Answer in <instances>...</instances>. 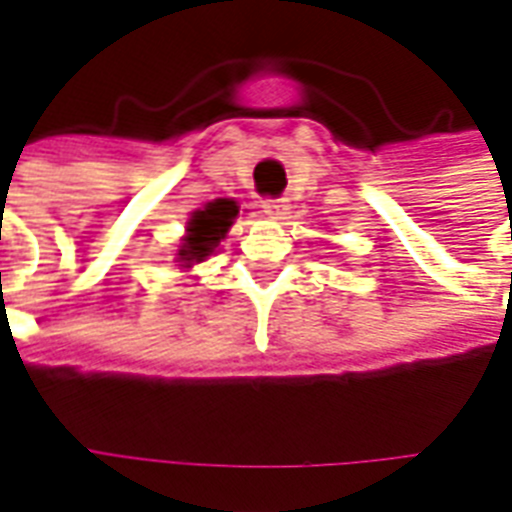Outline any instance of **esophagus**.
I'll return each mask as SVG.
<instances>
[{"label": "esophagus", "mask_w": 512, "mask_h": 512, "mask_svg": "<svg viewBox=\"0 0 512 512\" xmlns=\"http://www.w3.org/2000/svg\"><path fill=\"white\" fill-rule=\"evenodd\" d=\"M263 212H268L276 220H287L290 217V201H284V198H265Z\"/></svg>", "instance_id": "34e87169"}]
</instances>
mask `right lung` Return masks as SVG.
<instances>
[{"instance_id": "add662e5", "label": "right lung", "mask_w": 512, "mask_h": 512, "mask_svg": "<svg viewBox=\"0 0 512 512\" xmlns=\"http://www.w3.org/2000/svg\"><path fill=\"white\" fill-rule=\"evenodd\" d=\"M236 214H239V206L228 198H217L206 209L195 212L190 225H187V239L185 247L179 249V260L182 263H201L206 255H212L214 247L220 244L222 236L233 225Z\"/></svg>"}]
</instances>
